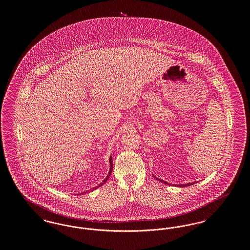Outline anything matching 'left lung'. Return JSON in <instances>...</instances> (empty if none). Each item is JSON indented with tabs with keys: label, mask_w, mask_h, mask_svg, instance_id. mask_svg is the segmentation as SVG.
I'll use <instances>...</instances> for the list:
<instances>
[{
	"label": "left lung",
	"mask_w": 250,
	"mask_h": 250,
	"mask_svg": "<svg viewBox=\"0 0 250 250\" xmlns=\"http://www.w3.org/2000/svg\"><path fill=\"white\" fill-rule=\"evenodd\" d=\"M155 177V176H154ZM156 180H158L159 182H161V183H163V184H165V185H169L168 183H167L166 181H164V180H161V179H157ZM195 183H188V184H186V185H175V186H177L179 188H184V187H189L191 185H194Z\"/></svg>",
	"instance_id": "8db88e82"
}]
</instances>
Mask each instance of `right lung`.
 Returning a JSON list of instances; mask_svg holds the SVG:
<instances>
[{
	"label": "right lung",
	"instance_id": "obj_1",
	"mask_svg": "<svg viewBox=\"0 0 250 250\" xmlns=\"http://www.w3.org/2000/svg\"><path fill=\"white\" fill-rule=\"evenodd\" d=\"M112 169H113V166H112V157H111V155H110V157H109V171H108V174H107V177H106V179H105L102 183H100L96 188H93V190H94V189H96L97 188H99V187H101V186H103V185L107 182V179H108V177L110 176V174H111V172H112ZM87 192H88V191H86L85 193H87ZM82 194H83V193H82Z\"/></svg>",
	"mask_w": 250,
	"mask_h": 250
}]
</instances>
